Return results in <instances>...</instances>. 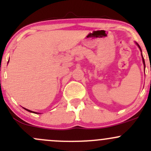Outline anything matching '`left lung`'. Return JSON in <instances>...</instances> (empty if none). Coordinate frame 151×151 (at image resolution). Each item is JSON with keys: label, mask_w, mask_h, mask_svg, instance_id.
Returning <instances> with one entry per match:
<instances>
[{"label": "left lung", "mask_w": 151, "mask_h": 151, "mask_svg": "<svg viewBox=\"0 0 151 151\" xmlns=\"http://www.w3.org/2000/svg\"><path fill=\"white\" fill-rule=\"evenodd\" d=\"M137 44V45L138 47H139V50H140V51L142 52V50H141V47H139V45H138L137 43H136ZM142 61H143V63H144V66H145V60H144V58H143V56H142Z\"/></svg>", "instance_id": "1"}]
</instances>
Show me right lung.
I'll use <instances>...</instances> for the list:
<instances>
[{"label":"right lung","mask_w":151,"mask_h":151,"mask_svg":"<svg viewBox=\"0 0 151 151\" xmlns=\"http://www.w3.org/2000/svg\"><path fill=\"white\" fill-rule=\"evenodd\" d=\"M24 109H25V110H27V111H28V112H33V113H36V114H38L37 112H33V111H30V110H29V109H25V108H24Z\"/></svg>","instance_id":"add662e5"}]
</instances>
